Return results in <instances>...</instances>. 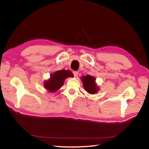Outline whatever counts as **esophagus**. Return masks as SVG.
<instances>
[{"label": "esophagus", "instance_id": "1", "mask_svg": "<svg viewBox=\"0 0 149 149\" xmlns=\"http://www.w3.org/2000/svg\"><path fill=\"white\" fill-rule=\"evenodd\" d=\"M73 74H74V75L75 77H77L78 76V75H79V72H76V71H74L73 72Z\"/></svg>", "mask_w": 149, "mask_h": 149}]
</instances>
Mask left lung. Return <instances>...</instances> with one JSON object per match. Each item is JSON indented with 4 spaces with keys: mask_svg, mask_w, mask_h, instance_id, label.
<instances>
[{
    "mask_svg": "<svg viewBox=\"0 0 149 149\" xmlns=\"http://www.w3.org/2000/svg\"><path fill=\"white\" fill-rule=\"evenodd\" d=\"M81 80L84 90L89 94H95L100 91V87L96 83L95 77L93 76L90 75L82 76Z\"/></svg>",
    "mask_w": 149,
    "mask_h": 149,
    "instance_id": "1",
    "label": "left lung"
}]
</instances>
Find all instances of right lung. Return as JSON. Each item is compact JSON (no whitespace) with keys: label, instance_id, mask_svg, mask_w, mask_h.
I'll use <instances>...</instances> for the list:
<instances>
[{"label":"right lung","instance_id":"right-lung-1","mask_svg":"<svg viewBox=\"0 0 149 149\" xmlns=\"http://www.w3.org/2000/svg\"><path fill=\"white\" fill-rule=\"evenodd\" d=\"M73 77V74L69 70H57L50 75V77L48 80L43 81V86L47 91L50 93H54L63 86L66 79Z\"/></svg>","mask_w":149,"mask_h":149}]
</instances>
